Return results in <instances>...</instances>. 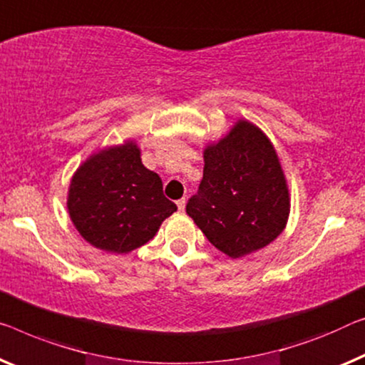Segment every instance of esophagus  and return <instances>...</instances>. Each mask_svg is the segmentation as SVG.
Segmentation results:
<instances>
[{"mask_svg": "<svg viewBox=\"0 0 365 365\" xmlns=\"http://www.w3.org/2000/svg\"><path fill=\"white\" fill-rule=\"evenodd\" d=\"M176 204H178V209H179V212H184V209H186V199H179L178 202H176Z\"/></svg>", "mask_w": 365, "mask_h": 365, "instance_id": "obj_1", "label": "esophagus"}]
</instances>
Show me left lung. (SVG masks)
<instances>
[{
	"label": "left lung",
	"instance_id": "left-lung-1",
	"mask_svg": "<svg viewBox=\"0 0 365 365\" xmlns=\"http://www.w3.org/2000/svg\"><path fill=\"white\" fill-rule=\"evenodd\" d=\"M204 163L186 212L217 250L237 259L282 233L289 187L274 145L259 127L238 120L225 137L207 145Z\"/></svg>",
	"mask_w": 365,
	"mask_h": 365
}]
</instances>
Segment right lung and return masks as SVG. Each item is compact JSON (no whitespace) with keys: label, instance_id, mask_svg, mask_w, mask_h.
<instances>
[{"label":"right lung","instance_id":"1","mask_svg":"<svg viewBox=\"0 0 365 365\" xmlns=\"http://www.w3.org/2000/svg\"><path fill=\"white\" fill-rule=\"evenodd\" d=\"M66 207L89 245L117 255L148 243L165 218L178 210L165 197L160 176L143 166L132 140L98 151L78 168Z\"/></svg>","mask_w":365,"mask_h":365}]
</instances>
